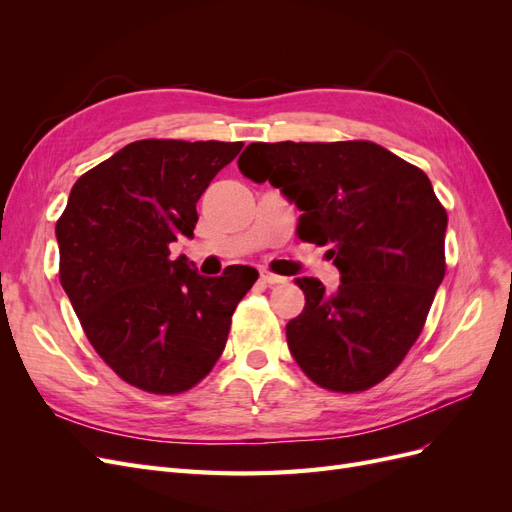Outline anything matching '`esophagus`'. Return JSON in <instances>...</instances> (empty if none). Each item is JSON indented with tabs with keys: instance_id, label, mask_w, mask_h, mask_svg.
Instances as JSON below:
<instances>
[{
	"instance_id": "obj_1",
	"label": "esophagus",
	"mask_w": 512,
	"mask_h": 512,
	"mask_svg": "<svg viewBox=\"0 0 512 512\" xmlns=\"http://www.w3.org/2000/svg\"><path fill=\"white\" fill-rule=\"evenodd\" d=\"M260 280L265 282V284H269V286H273V284H284L286 277L277 275V273H271V271H267V269H262V271H260Z\"/></svg>"
}]
</instances>
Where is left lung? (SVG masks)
Listing matches in <instances>:
<instances>
[{
    "mask_svg": "<svg viewBox=\"0 0 512 512\" xmlns=\"http://www.w3.org/2000/svg\"><path fill=\"white\" fill-rule=\"evenodd\" d=\"M239 170L299 207V237L327 252L335 292L297 277L301 316L286 324L290 354L309 380L365 391L404 361L444 280L446 211L421 168L369 141L252 143Z\"/></svg>",
    "mask_w": 512,
    "mask_h": 512,
    "instance_id": "1",
    "label": "left lung"
}]
</instances>
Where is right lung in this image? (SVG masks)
I'll use <instances>...</instances> for the list:
<instances>
[{
	"mask_svg": "<svg viewBox=\"0 0 512 512\" xmlns=\"http://www.w3.org/2000/svg\"><path fill=\"white\" fill-rule=\"evenodd\" d=\"M241 147L130 143L72 185L57 220L61 286L91 346L138 389L175 395L203 380L258 280L241 265L205 277L170 256V243L194 237L198 198Z\"/></svg>",
	"mask_w": 512,
	"mask_h": 512,
	"instance_id": "1",
	"label": "right lung"
}]
</instances>
